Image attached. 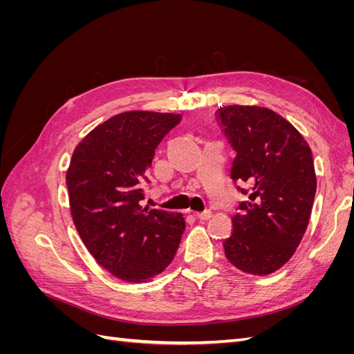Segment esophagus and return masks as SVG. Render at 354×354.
<instances>
[{
  "label": "esophagus",
  "mask_w": 354,
  "mask_h": 354,
  "mask_svg": "<svg viewBox=\"0 0 354 354\" xmlns=\"http://www.w3.org/2000/svg\"><path fill=\"white\" fill-rule=\"evenodd\" d=\"M211 211L209 209H205V211H202V212H198L196 214V218H199L201 221H205V220H208V218H211Z\"/></svg>",
  "instance_id": "1"
}]
</instances>
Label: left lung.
Here are the masks:
<instances>
[{
    "instance_id": "obj_1",
    "label": "left lung",
    "mask_w": 354,
    "mask_h": 354,
    "mask_svg": "<svg viewBox=\"0 0 354 354\" xmlns=\"http://www.w3.org/2000/svg\"><path fill=\"white\" fill-rule=\"evenodd\" d=\"M216 120L236 152L232 180L246 196L236 207L224 254L245 273H273L291 259L307 229L316 194L312 151L270 109L224 106Z\"/></svg>"
}]
</instances>
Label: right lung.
I'll use <instances>...</instances> for the list:
<instances>
[{"instance_id": "right-lung-1", "label": "right lung", "mask_w": 354, "mask_h": 354, "mask_svg": "<svg viewBox=\"0 0 354 354\" xmlns=\"http://www.w3.org/2000/svg\"><path fill=\"white\" fill-rule=\"evenodd\" d=\"M181 115L125 112L77 146L66 173L72 218L97 263L127 282L165 270L185 232L181 214L142 207L155 149Z\"/></svg>"}]
</instances>
